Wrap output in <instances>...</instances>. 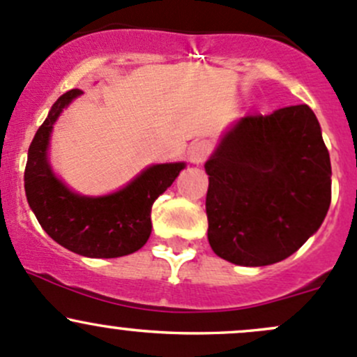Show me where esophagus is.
I'll use <instances>...</instances> for the list:
<instances>
[{
    "instance_id": "34e87169",
    "label": "esophagus",
    "mask_w": 357,
    "mask_h": 357,
    "mask_svg": "<svg viewBox=\"0 0 357 357\" xmlns=\"http://www.w3.org/2000/svg\"><path fill=\"white\" fill-rule=\"evenodd\" d=\"M212 145L207 139H199V142L192 143L188 150V158L192 164H202V162L207 160V157L211 155Z\"/></svg>"
}]
</instances>
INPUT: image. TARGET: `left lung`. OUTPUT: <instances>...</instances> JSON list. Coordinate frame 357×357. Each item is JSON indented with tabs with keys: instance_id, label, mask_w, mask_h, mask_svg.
I'll return each mask as SVG.
<instances>
[{
	"instance_id": "1",
	"label": "left lung",
	"mask_w": 357,
	"mask_h": 357,
	"mask_svg": "<svg viewBox=\"0 0 357 357\" xmlns=\"http://www.w3.org/2000/svg\"><path fill=\"white\" fill-rule=\"evenodd\" d=\"M205 172L208 243L238 266L289 257L318 231L332 200L330 153L307 105L242 117Z\"/></svg>"
}]
</instances>
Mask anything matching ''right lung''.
I'll use <instances>...</instances> for the list:
<instances>
[{
  "label": "right lung",
  "mask_w": 357,
  "mask_h": 357,
  "mask_svg": "<svg viewBox=\"0 0 357 357\" xmlns=\"http://www.w3.org/2000/svg\"><path fill=\"white\" fill-rule=\"evenodd\" d=\"M81 93H63L36 132L24 172L25 195L41 228L56 243L84 257H122L146 243L153 202L174 183L185 162L150 165L124 188L105 197H82L68 190L50 167L48 145L59 115Z\"/></svg>",
  "instance_id": "right-lung-1"
}]
</instances>
